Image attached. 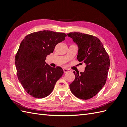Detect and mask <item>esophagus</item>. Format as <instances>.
Returning <instances> with one entry per match:
<instances>
[{
    "label": "esophagus",
    "mask_w": 127,
    "mask_h": 127,
    "mask_svg": "<svg viewBox=\"0 0 127 127\" xmlns=\"http://www.w3.org/2000/svg\"><path fill=\"white\" fill-rule=\"evenodd\" d=\"M63 71H64V73H66V72L70 71V70L68 69H67V68H64L63 69Z\"/></svg>",
    "instance_id": "1"
}]
</instances>
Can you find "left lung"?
I'll use <instances>...</instances> for the list:
<instances>
[{
  "mask_svg": "<svg viewBox=\"0 0 127 127\" xmlns=\"http://www.w3.org/2000/svg\"><path fill=\"white\" fill-rule=\"evenodd\" d=\"M68 36L79 47L77 59L86 64L83 72L76 73L69 85L71 93L77 98L87 100L101 90L106 81L110 67V58L103 45L98 37L79 32L69 33Z\"/></svg>",
  "mask_w": 127,
  "mask_h": 127,
  "instance_id": "8db88e82",
  "label": "left lung"
}]
</instances>
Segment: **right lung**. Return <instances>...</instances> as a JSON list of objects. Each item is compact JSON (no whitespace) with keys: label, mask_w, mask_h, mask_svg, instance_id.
I'll list each match as a JSON object with an SVG mask.
<instances>
[{"label":"right lung","mask_w":127,"mask_h":127,"mask_svg":"<svg viewBox=\"0 0 127 127\" xmlns=\"http://www.w3.org/2000/svg\"><path fill=\"white\" fill-rule=\"evenodd\" d=\"M65 36V33L42 31L27 35L21 42L15 65L18 79L29 95L36 98L48 96L62 76L63 69L52 68L45 59Z\"/></svg>","instance_id":"right-lung-1"}]
</instances>
